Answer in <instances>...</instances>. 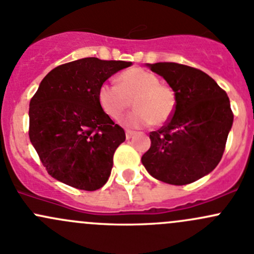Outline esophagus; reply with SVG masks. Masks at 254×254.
<instances>
[{"instance_id": "obj_1", "label": "esophagus", "mask_w": 254, "mask_h": 254, "mask_svg": "<svg viewBox=\"0 0 254 254\" xmlns=\"http://www.w3.org/2000/svg\"><path fill=\"white\" fill-rule=\"evenodd\" d=\"M125 135H127V139H131V137L135 135V131L127 129V130H125Z\"/></svg>"}]
</instances>
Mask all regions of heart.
<instances>
[{"label": "heart", "instance_id": "b5f03b06", "mask_svg": "<svg viewBox=\"0 0 254 254\" xmlns=\"http://www.w3.org/2000/svg\"><path fill=\"white\" fill-rule=\"evenodd\" d=\"M98 102L113 120L122 119L134 103L136 111L127 118V125L161 127L175 114L177 94L172 87L161 83L155 73L141 67H131L120 73L118 86L108 82L99 86Z\"/></svg>", "mask_w": 254, "mask_h": 254}]
</instances>
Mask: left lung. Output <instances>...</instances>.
<instances>
[{
  "mask_svg": "<svg viewBox=\"0 0 254 254\" xmlns=\"http://www.w3.org/2000/svg\"><path fill=\"white\" fill-rule=\"evenodd\" d=\"M177 94L173 117L150 132L141 157L153 178L175 186L193 183L211 172L224 155L234 113L226 92L209 75L176 63L147 65Z\"/></svg>",
  "mask_w": 254,
  "mask_h": 254,
  "instance_id": "left-lung-1",
  "label": "left lung"
}]
</instances>
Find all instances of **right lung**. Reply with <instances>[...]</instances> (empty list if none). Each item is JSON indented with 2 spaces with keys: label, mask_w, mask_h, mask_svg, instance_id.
Returning <instances> with one entry per match:
<instances>
[{
  "label": "right lung",
  "mask_w": 254,
  "mask_h": 254,
  "mask_svg": "<svg viewBox=\"0 0 254 254\" xmlns=\"http://www.w3.org/2000/svg\"><path fill=\"white\" fill-rule=\"evenodd\" d=\"M131 63L84 58L58 66L29 103V139L53 178L82 190L108 181L125 131L103 112L98 88Z\"/></svg>",
  "instance_id": "obj_1"
}]
</instances>
